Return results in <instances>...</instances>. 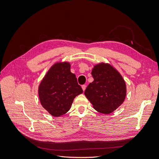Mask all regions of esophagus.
<instances>
[{"instance_id": "34e87169", "label": "esophagus", "mask_w": 159, "mask_h": 159, "mask_svg": "<svg viewBox=\"0 0 159 159\" xmlns=\"http://www.w3.org/2000/svg\"><path fill=\"white\" fill-rule=\"evenodd\" d=\"M81 88H82L83 90H84V91H85V89H86V85H83L81 86Z\"/></svg>"}]
</instances>
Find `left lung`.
<instances>
[{
    "mask_svg": "<svg viewBox=\"0 0 159 159\" xmlns=\"http://www.w3.org/2000/svg\"><path fill=\"white\" fill-rule=\"evenodd\" d=\"M91 74L94 81L90 83L84 94L96 111L110 114L125 100V80L112 65L103 62L96 64Z\"/></svg>",
    "mask_w": 159,
    "mask_h": 159,
    "instance_id": "1",
    "label": "left lung"
}]
</instances>
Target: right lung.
<instances>
[{
  "instance_id": "add662e5",
  "label": "right lung",
  "mask_w": 159,
  "mask_h": 159,
  "mask_svg": "<svg viewBox=\"0 0 159 159\" xmlns=\"http://www.w3.org/2000/svg\"><path fill=\"white\" fill-rule=\"evenodd\" d=\"M83 93L69 62H57L44 75L38 87L39 101L50 114L57 117L69 111L74 99Z\"/></svg>"
}]
</instances>
